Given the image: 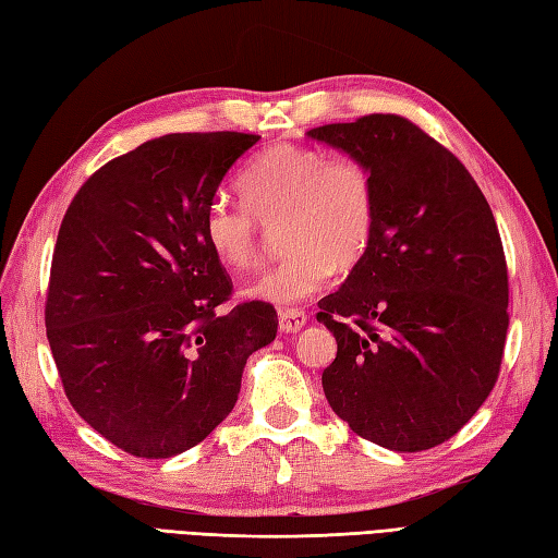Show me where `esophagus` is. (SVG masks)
<instances>
[{
    "instance_id": "esophagus-1",
    "label": "esophagus",
    "mask_w": 558,
    "mask_h": 558,
    "mask_svg": "<svg viewBox=\"0 0 558 558\" xmlns=\"http://www.w3.org/2000/svg\"><path fill=\"white\" fill-rule=\"evenodd\" d=\"M278 323L282 332H299L306 325V313L302 308H280Z\"/></svg>"
}]
</instances>
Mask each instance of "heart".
<instances>
[{
    "mask_svg": "<svg viewBox=\"0 0 558 558\" xmlns=\"http://www.w3.org/2000/svg\"><path fill=\"white\" fill-rule=\"evenodd\" d=\"M238 189L245 205L214 197L203 214V240L221 266L247 268L259 254V221L278 226L280 259L245 290L270 304H294L323 290L335 268L349 270L369 250L377 195L369 167L302 143H276L245 167Z\"/></svg>",
    "mask_w": 558,
    "mask_h": 558,
    "instance_id": "1",
    "label": "heart"
}]
</instances>
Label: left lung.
I'll return each mask as SVG.
<instances>
[{"instance_id":"obj_1","label":"left lung","mask_w":558,"mask_h":558,"mask_svg":"<svg viewBox=\"0 0 558 558\" xmlns=\"http://www.w3.org/2000/svg\"><path fill=\"white\" fill-rule=\"evenodd\" d=\"M308 136L363 160L377 195L367 254L318 302L337 339L327 403L381 448H436L476 415L502 365L509 278L493 209L408 118L375 112Z\"/></svg>"}]
</instances>
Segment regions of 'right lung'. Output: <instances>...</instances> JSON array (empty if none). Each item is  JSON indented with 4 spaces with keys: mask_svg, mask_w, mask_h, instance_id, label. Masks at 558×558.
I'll use <instances>...</instances> for the list:
<instances>
[{
    "mask_svg": "<svg viewBox=\"0 0 558 558\" xmlns=\"http://www.w3.org/2000/svg\"><path fill=\"white\" fill-rule=\"evenodd\" d=\"M262 136L167 134L82 183L56 238L45 323L63 391L120 450L165 460L233 410L266 302L219 311L233 282L203 240L219 183Z\"/></svg>",
    "mask_w": 558,
    "mask_h": 558,
    "instance_id": "1",
    "label": "right lung"
}]
</instances>
